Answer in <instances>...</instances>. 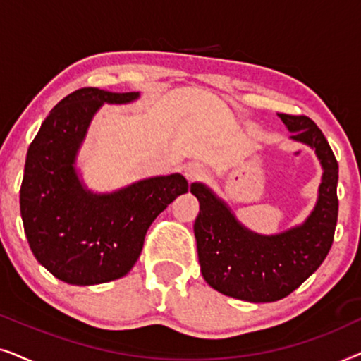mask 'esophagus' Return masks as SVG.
<instances>
[{"instance_id": "esophagus-1", "label": "esophagus", "mask_w": 361, "mask_h": 361, "mask_svg": "<svg viewBox=\"0 0 361 361\" xmlns=\"http://www.w3.org/2000/svg\"><path fill=\"white\" fill-rule=\"evenodd\" d=\"M184 176L187 177L189 182L195 180H204L207 177V169L202 164H197V162H192V164H187L184 169Z\"/></svg>"}]
</instances>
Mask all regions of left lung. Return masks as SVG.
Here are the masks:
<instances>
[{
    "mask_svg": "<svg viewBox=\"0 0 361 361\" xmlns=\"http://www.w3.org/2000/svg\"><path fill=\"white\" fill-rule=\"evenodd\" d=\"M293 140L312 146L324 167L319 202L304 225L276 236L245 230L225 204L202 184L194 224L202 274L219 293L250 302H273L299 288L329 255L338 216V162L320 128L304 115L279 113Z\"/></svg>",
    "mask_w": 361,
    "mask_h": 361,
    "instance_id": "obj_1",
    "label": "left lung"
}]
</instances>
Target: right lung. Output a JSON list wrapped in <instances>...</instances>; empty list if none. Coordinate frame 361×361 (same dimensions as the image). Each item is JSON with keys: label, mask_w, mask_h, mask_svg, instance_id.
I'll list each match as a JSON object with an SVG mask.
<instances>
[{"label": "right lung", "mask_w": 361, "mask_h": 361, "mask_svg": "<svg viewBox=\"0 0 361 361\" xmlns=\"http://www.w3.org/2000/svg\"><path fill=\"white\" fill-rule=\"evenodd\" d=\"M137 92L83 87L62 98L27 149L19 204L24 233L44 268L68 284L123 278L140 258L157 215L189 190L184 176L152 177L115 192L83 190L73 171L78 146L102 103H126Z\"/></svg>", "instance_id": "right-lung-1"}]
</instances>
